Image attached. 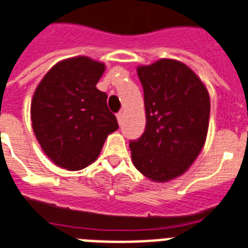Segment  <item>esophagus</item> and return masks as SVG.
Instances as JSON below:
<instances>
[{"mask_svg":"<svg viewBox=\"0 0 248 248\" xmlns=\"http://www.w3.org/2000/svg\"><path fill=\"white\" fill-rule=\"evenodd\" d=\"M116 117H117V122L122 123V119H123V112H122V111H120V112H117V113H116Z\"/></svg>","mask_w":248,"mask_h":248,"instance_id":"34e87169","label":"esophagus"}]
</instances>
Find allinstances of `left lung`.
Listing matches in <instances>:
<instances>
[{
  "instance_id": "8db88e82",
  "label": "left lung",
  "mask_w": 248,
  "mask_h": 248,
  "mask_svg": "<svg viewBox=\"0 0 248 248\" xmlns=\"http://www.w3.org/2000/svg\"><path fill=\"white\" fill-rule=\"evenodd\" d=\"M146 126L129 142L137 170L153 182L184 174L205 144L210 100L205 85L192 69L171 59L141 65Z\"/></svg>"
}]
</instances>
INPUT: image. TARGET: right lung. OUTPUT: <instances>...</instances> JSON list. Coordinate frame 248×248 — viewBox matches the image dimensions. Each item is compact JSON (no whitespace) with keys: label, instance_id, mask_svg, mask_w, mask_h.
Returning a JSON list of instances; mask_svg holds the SVG:
<instances>
[{"label":"right lung","instance_id":"1","mask_svg":"<svg viewBox=\"0 0 248 248\" xmlns=\"http://www.w3.org/2000/svg\"><path fill=\"white\" fill-rule=\"evenodd\" d=\"M106 65L78 56L44 76L33 93L31 122L43 152L70 171L85 169L99 155L107 136L119 128L107 107V94L96 89Z\"/></svg>","mask_w":248,"mask_h":248}]
</instances>
